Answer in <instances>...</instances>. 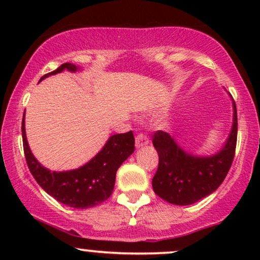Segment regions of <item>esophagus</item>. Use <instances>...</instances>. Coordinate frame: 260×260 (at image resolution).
<instances>
[{"mask_svg":"<svg viewBox=\"0 0 260 260\" xmlns=\"http://www.w3.org/2000/svg\"><path fill=\"white\" fill-rule=\"evenodd\" d=\"M148 144H149V139L145 134L139 133L138 136L136 137V147L137 148H143Z\"/></svg>","mask_w":260,"mask_h":260,"instance_id":"34e87169","label":"esophagus"}]
</instances>
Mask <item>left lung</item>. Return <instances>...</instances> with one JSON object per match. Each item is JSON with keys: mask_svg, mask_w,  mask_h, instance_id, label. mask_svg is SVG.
I'll use <instances>...</instances> for the list:
<instances>
[{"mask_svg": "<svg viewBox=\"0 0 260 260\" xmlns=\"http://www.w3.org/2000/svg\"><path fill=\"white\" fill-rule=\"evenodd\" d=\"M232 127L228 139L211 155L184 150L174 136L159 131L153 144L159 154V168L153 178L155 194L175 205H190L210 196L225 180L235 156L237 110L232 96Z\"/></svg>", "mask_w": 260, "mask_h": 260, "instance_id": "obj_1", "label": "left lung"}]
</instances>
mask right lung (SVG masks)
Here are the masks:
<instances>
[{
	"instance_id": "add662e5",
	"label": "right lung",
	"mask_w": 260,
	"mask_h": 260,
	"mask_svg": "<svg viewBox=\"0 0 260 260\" xmlns=\"http://www.w3.org/2000/svg\"><path fill=\"white\" fill-rule=\"evenodd\" d=\"M63 71L76 73L80 72L82 68L67 62L53 72L45 74L39 82ZM24 118L25 112L22 122V136L26 164L32 177L47 194L62 204L76 209L92 208L111 196L116 172L134 151L132 131L110 137L99 153L80 168L68 171H51L41 165L31 153L26 139Z\"/></svg>"
}]
</instances>
